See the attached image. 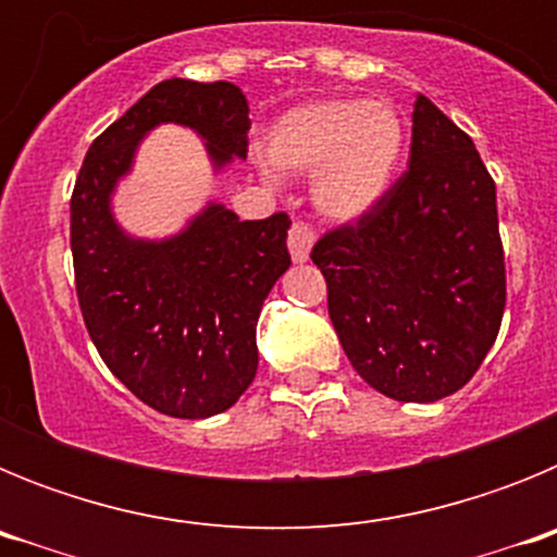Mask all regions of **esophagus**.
I'll list each match as a JSON object with an SVG mask.
<instances>
[{
    "mask_svg": "<svg viewBox=\"0 0 557 557\" xmlns=\"http://www.w3.org/2000/svg\"><path fill=\"white\" fill-rule=\"evenodd\" d=\"M312 243H314L312 228H309L307 223H293V228H289V236H287V245L295 262H307Z\"/></svg>",
    "mask_w": 557,
    "mask_h": 557,
    "instance_id": "esophagus-1",
    "label": "esophagus"
}]
</instances>
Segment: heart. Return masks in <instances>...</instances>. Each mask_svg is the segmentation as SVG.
<instances>
[{
  "mask_svg": "<svg viewBox=\"0 0 557 557\" xmlns=\"http://www.w3.org/2000/svg\"><path fill=\"white\" fill-rule=\"evenodd\" d=\"M407 150L405 113L387 100L318 97L293 106L268 133L278 172L312 175V203L337 223L366 218L396 181ZM275 181L272 166H264Z\"/></svg>",
  "mask_w": 557,
  "mask_h": 557,
  "instance_id": "1",
  "label": "heart"
}]
</instances>
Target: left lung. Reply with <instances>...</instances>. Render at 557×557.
Here are the masks:
<instances>
[{"mask_svg":"<svg viewBox=\"0 0 557 557\" xmlns=\"http://www.w3.org/2000/svg\"><path fill=\"white\" fill-rule=\"evenodd\" d=\"M312 262L368 385L418 405L460 391L505 312L496 186L469 133L418 95L407 172L366 218L323 234Z\"/></svg>","mask_w":557,"mask_h":557,"instance_id":"obj_1","label":"left lung"}]
</instances>
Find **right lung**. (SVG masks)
<instances>
[{"instance_id": "obj_1", "label": "right lung", "mask_w": 557, "mask_h": 557, "mask_svg": "<svg viewBox=\"0 0 557 557\" xmlns=\"http://www.w3.org/2000/svg\"><path fill=\"white\" fill-rule=\"evenodd\" d=\"M206 141L214 170L248 156V100L234 83L152 86L91 141L72 191L77 301L108 371L147 407L209 418L248 391L259 366L256 321L289 268L284 211L243 220L209 203L181 234L136 239L113 220L111 195L156 125Z\"/></svg>"}]
</instances>
